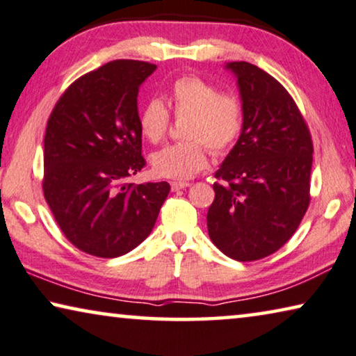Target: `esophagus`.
<instances>
[{
    "label": "esophagus",
    "instance_id": "esophagus-1",
    "mask_svg": "<svg viewBox=\"0 0 356 356\" xmlns=\"http://www.w3.org/2000/svg\"><path fill=\"white\" fill-rule=\"evenodd\" d=\"M190 182H171V188H172V192H179V190H182V188H187V187H190Z\"/></svg>",
    "mask_w": 356,
    "mask_h": 356
}]
</instances>
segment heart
I'll return each mask as SVG.
<instances>
[{
    "label": "heart",
    "instance_id": "obj_1",
    "mask_svg": "<svg viewBox=\"0 0 356 356\" xmlns=\"http://www.w3.org/2000/svg\"><path fill=\"white\" fill-rule=\"evenodd\" d=\"M169 108L182 124L184 140L164 145L150 158L156 176L188 179L208 164L209 148L227 155L245 131V107L236 94L220 92L216 84L196 75L174 79L168 95ZM140 134L158 144L169 129L171 115L160 99H148L139 110Z\"/></svg>",
    "mask_w": 356,
    "mask_h": 356
}]
</instances>
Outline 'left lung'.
<instances>
[{"label":"left lung","mask_w":356,"mask_h":356,"mask_svg":"<svg viewBox=\"0 0 356 356\" xmlns=\"http://www.w3.org/2000/svg\"><path fill=\"white\" fill-rule=\"evenodd\" d=\"M245 107V131L216 172L208 232L240 262L277 252L310 204L314 142L283 84L248 62H230Z\"/></svg>","instance_id":"left-lung-1"}]
</instances>
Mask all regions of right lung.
I'll return each mask as SVG.
<instances>
[{"instance_id":"right-lung-1","label":"right lung","mask_w":356,"mask_h":356,"mask_svg":"<svg viewBox=\"0 0 356 356\" xmlns=\"http://www.w3.org/2000/svg\"><path fill=\"white\" fill-rule=\"evenodd\" d=\"M156 65L113 60L75 79L51 111L42 192L57 225L79 251L120 257L155 225L168 182L132 184L145 166L137 94Z\"/></svg>"}]
</instances>
